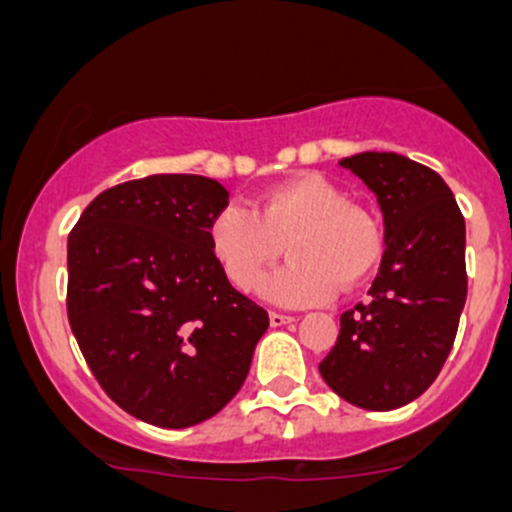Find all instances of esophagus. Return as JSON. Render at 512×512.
Masks as SVG:
<instances>
[{"mask_svg":"<svg viewBox=\"0 0 512 512\" xmlns=\"http://www.w3.org/2000/svg\"><path fill=\"white\" fill-rule=\"evenodd\" d=\"M293 321H295L293 315H285V313H278V310H270V326L272 328L288 326V323H293Z\"/></svg>","mask_w":512,"mask_h":512,"instance_id":"34e87169","label":"esophagus"}]
</instances>
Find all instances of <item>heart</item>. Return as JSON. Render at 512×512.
<instances>
[{
	"mask_svg": "<svg viewBox=\"0 0 512 512\" xmlns=\"http://www.w3.org/2000/svg\"><path fill=\"white\" fill-rule=\"evenodd\" d=\"M224 278L240 293L260 288L285 252L290 262L267 283L283 303H323L338 288L353 290L381 260V229L369 209L348 202L346 191L321 174H303L272 186L255 214L227 207L209 229Z\"/></svg>",
	"mask_w": 512,
	"mask_h": 512,
	"instance_id": "b5f03b06",
	"label": "heart"
}]
</instances>
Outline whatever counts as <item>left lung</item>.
Masks as SVG:
<instances>
[{
	"instance_id": "left-lung-1",
	"label": "left lung",
	"mask_w": 512,
	"mask_h": 512,
	"mask_svg": "<svg viewBox=\"0 0 512 512\" xmlns=\"http://www.w3.org/2000/svg\"><path fill=\"white\" fill-rule=\"evenodd\" d=\"M341 166L376 194L386 250L318 371L353 407L389 412L422 396L452 351L467 298L465 217L442 176L407 156L366 151Z\"/></svg>"
}]
</instances>
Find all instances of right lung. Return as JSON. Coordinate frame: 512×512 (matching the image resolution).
I'll use <instances>...</instances> for the list:
<instances>
[{
	"instance_id": "right-lung-1",
	"label": "right lung",
	"mask_w": 512,
	"mask_h": 512,
	"mask_svg": "<svg viewBox=\"0 0 512 512\" xmlns=\"http://www.w3.org/2000/svg\"><path fill=\"white\" fill-rule=\"evenodd\" d=\"M227 199L197 174L123 181L68 237V321L85 364L123 412L154 427L214 417L270 326L212 252L209 229Z\"/></svg>"
}]
</instances>
